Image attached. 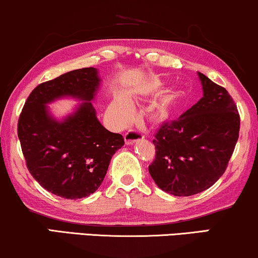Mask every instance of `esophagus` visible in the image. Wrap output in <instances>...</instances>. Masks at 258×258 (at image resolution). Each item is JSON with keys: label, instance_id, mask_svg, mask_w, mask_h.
I'll list each match as a JSON object with an SVG mask.
<instances>
[{"label": "esophagus", "instance_id": "esophagus-1", "mask_svg": "<svg viewBox=\"0 0 258 258\" xmlns=\"http://www.w3.org/2000/svg\"><path fill=\"white\" fill-rule=\"evenodd\" d=\"M144 139V134L139 132V131H128L127 133L125 134V143L127 145H132L137 141Z\"/></svg>", "mask_w": 258, "mask_h": 258}]
</instances>
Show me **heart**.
<instances>
[{
    "label": "heart",
    "instance_id": "1",
    "mask_svg": "<svg viewBox=\"0 0 258 258\" xmlns=\"http://www.w3.org/2000/svg\"><path fill=\"white\" fill-rule=\"evenodd\" d=\"M132 101V99H130ZM110 113L112 114L118 124H127L134 117V110L128 101L124 99H114L110 105ZM168 114V111L165 106H158L153 112L154 120H162Z\"/></svg>",
    "mask_w": 258,
    "mask_h": 258
}]
</instances>
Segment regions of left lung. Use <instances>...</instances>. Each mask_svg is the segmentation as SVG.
<instances>
[{"label": "left lung", "mask_w": 258, "mask_h": 258, "mask_svg": "<svg viewBox=\"0 0 258 258\" xmlns=\"http://www.w3.org/2000/svg\"><path fill=\"white\" fill-rule=\"evenodd\" d=\"M203 96L155 134V160L148 170L157 186L175 197L212 187L226 170L238 139L239 115L222 86L198 72Z\"/></svg>", "instance_id": "8db88e82"}]
</instances>
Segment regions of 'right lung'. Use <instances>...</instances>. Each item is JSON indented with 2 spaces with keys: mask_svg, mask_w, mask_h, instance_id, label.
<instances>
[{
  "mask_svg": "<svg viewBox=\"0 0 258 258\" xmlns=\"http://www.w3.org/2000/svg\"><path fill=\"white\" fill-rule=\"evenodd\" d=\"M100 84L96 68L67 72L35 88L22 110L17 134L29 172L57 197L76 200L93 194L125 144L121 134L98 120L92 103ZM69 97L82 103L56 117L48 105Z\"/></svg>",
  "mask_w": 258,
  "mask_h": 258,
  "instance_id": "right-lung-1",
  "label": "right lung"
}]
</instances>
